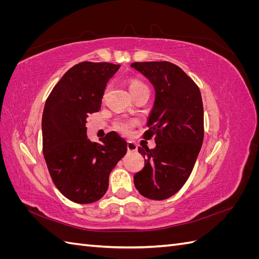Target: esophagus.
Segmentation results:
<instances>
[{"label":"esophagus","mask_w":259,"mask_h":259,"mask_svg":"<svg viewBox=\"0 0 259 259\" xmlns=\"http://www.w3.org/2000/svg\"><path fill=\"white\" fill-rule=\"evenodd\" d=\"M127 150L128 151H137V145L133 142H127Z\"/></svg>","instance_id":"34e87169"}]
</instances>
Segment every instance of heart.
Masks as SVG:
<instances>
[{
	"mask_svg": "<svg viewBox=\"0 0 259 259\" xmlns=\"http://www.w3.org/2000/svg\"><path fill=\"white\" fill-rule=\"evenodd\" d=\"M128 89L132 94V96H134L135 94H137L139 91H142L143 89H147V85L144 84L142 81L132 79L128 81ZM136 121L134 119H131V117L126 116H121L117 117V119L114 121V127L117 132H120L121 134L127 135L133 130V127L135 126Z\"/></svg>",
	"mask_w": 259,
	"mask_h": 259,
	"instance_id": "1",
	"label": "heart"
}]
</instances>
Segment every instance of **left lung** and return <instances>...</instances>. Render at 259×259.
<instances>
[{"instance_id": "obj_1", "label": "left lung", "mask_w": 259, "mask_h": 259, "mask_svg": "<svg viewBox=\"0 0 259 259\" xmlns=\"http://www.w3.org/2000/svg\"><path fill=\"white\" fill-rule=\"evenodd\" d=\"M152 83L155 100L148 119L145 139L154 136L155 148L138 147L144 168L134 175L139 193L165 200L189 178L204 138V112L198 85L183 69L168 61L131 65Z\"/></svg>"}]
</instances>
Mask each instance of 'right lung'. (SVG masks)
<instances>
[{
    "label": "right lung",
    "instance_id": "1",
    "mask_svg": "<svg viewBox=\"0 0 259 259\" xmlns=\"http://www.w3.org/2000/svg\"><path fill=\"white\" fill-rule=\"evenodd\" d=\"M120 65L83 61L55 85L42 116L43 154L57 189L69 200L89 204L105 195L109 175L126 153L115 132L94 143L86 135L89 114L100 110L107 82Z\"/></svg>",
    "mask_w": 259,
    "mask_h": 259
}]
</instances>
